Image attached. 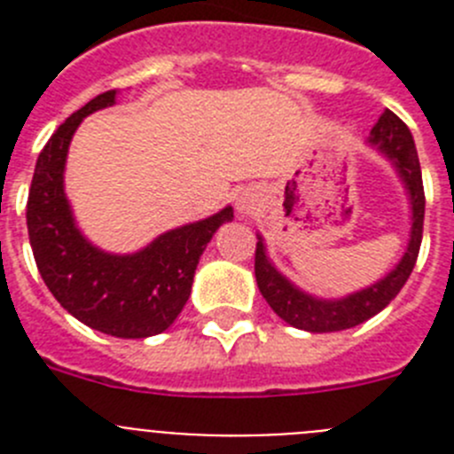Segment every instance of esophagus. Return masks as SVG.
<instances>
[{
  "label": "esophagus",
  "instance_id": "34e87169",
  "mask_svg": "<svg viewBox=\"0 0 454 454\" xmlns=\"http://www.w3.org/2000/svg\"><path fill=\"white\" fill-rule=\"evenodd\" d=\"M252 208H254V200H250V198H240L239 200V211H240V214H250Z\"/></svg>",
  "mask_w": 454,
  "mask_h": 454
}]
</instances>
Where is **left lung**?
Segmentation results:
<instances>
[{
	"mask_svg": "<svg viewBox=\"0 0 454 454\" xmlns=\"http://www.w3.org/2000/svg\"><path fill=\"white\" fill-rule=\"evenodd\" d=\"M371 145L387 154L393 161L395 170L400 172L403 182L407 184V191L411 195V239L404 256L395 266V270L388 272L382 282L372 284L359 293H352L343 300H316L300 288L293 286L286 277H282L275 270L266 256L262 239L256 243L254 250V275L259 291L270 304L272 311L288 325L298 327V330L314 332H340L350 330L355 325L372 318L380 314L388 302L400 293L404 282L409 279L411 270L419 259L420 240H423V218H425V191H423V175H420L419 152H416L414 138L409 134L407 124L398 115L384 108V114L371 129Z\"/></svg>",
	"mask_w": 454,
	"mask_h": 454,
	"instance_id": "1",
	"label": "left lung"
}]
</instances>
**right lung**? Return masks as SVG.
I'll use <instances>...</instances> for the list:
<instances>
[{
	"mask_svg": "<svg viewBox=\"0 0 454 454\" xmlns=\"http://www.w3.org/2000/svg\"><path fill=\"white\" fill-rule=\"evenodd\" d=\"M106 90L72 114L43 147L27 200V230L43 282L67 314L118 339L161 334L182 314L200 256L231 207L184 224L136 254L118 256L92 247L72 218L63 192V168L74 129L92 111L114 106Z\"/></svg>",
	"mask_w": 454,
	"mask_h": 454,
	"instance_id": "add662e5",
	"label": "right lung"
}]
</instances>
